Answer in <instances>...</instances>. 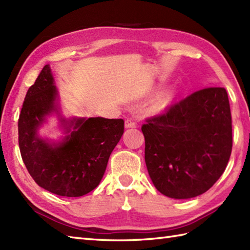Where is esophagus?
I'll use <instances>...</instances> for the list:
<instances>
[{"label":"esophagus","mask_w":250,"mask_h":250,"mask_svg":"<svg viewBox=\"0 0 250 250\" xmlns=\"http://www.w3.org/2000/svg\"><path fill=\"white\" fill-rule=\"evenodd\" d=\"M125 128H128V129H130V128L133 129V128H136L137 124H136L134 120H132V119H125Z\"/></svg>","instance_id":"34e87169"}]
</instances>
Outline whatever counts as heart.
<instances>
[{"label": "heart", "instance_id": "b5f03b06", "mask_svg": "<svg viewBox=\"0 0 250 250\" xmlns=\"http://www.w3.org/2000/svg\"><path fill=\"white\" fill-rule=\"evenodd\" d=\"M169 101H171V98H169V95H162V97L157 101V103L155 105V109L156 110H162L169 103Z\"/></svg>", "mask_w": 250, "mask_h": 250}]
</instances>
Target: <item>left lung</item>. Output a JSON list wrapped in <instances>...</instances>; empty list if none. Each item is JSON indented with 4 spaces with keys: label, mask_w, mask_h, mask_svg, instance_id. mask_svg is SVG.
Returning <instances> with one entry per match:
<instances>
[{
    "label": "left lung",
    "mask_w": 250,
    "mask_h": 250,
    "mask_svg": "<svg viewBox=\"0 0 250 250\" xmlns=\"http://www.w3.org/2000/svg\"><path fill=\"white\" fill-rule=\"evenodd\" d=\"M145 162L158 191L190 199L206 192L225 172L232 151L228 93L207 87L146 118Z\"/></svg>",
    "instance_id": "1"
}]
</instances>
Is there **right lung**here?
Returning <instances> with one entry per match:
<instances>
[{"label": "right lung", "mask_w": 250, "mask_h": 250, "mask_svg": "<svg viewBox=\"0 0 250 250\" xmlns=\"http://www.w3.org/2000/svg\"><path fill=\"white\" fill-rule=\"evenodd\" d=\"M57 90L49 65L29 88L18 119L21 158L34 182L61 196H82L98 187L111 151L125 131L124 119L81 118L74 131L58 145L41 140L36 130L45 115L56 110ZM67 132L71 129L66 126Z\"/></svg>", "instance_id": "1"}]
</instances>
